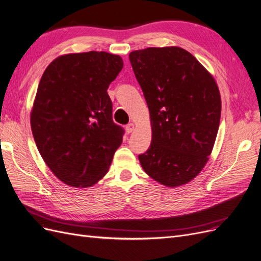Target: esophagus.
<instances>
[{
  "label": "esophagus",
  "mask_w": 261,
  "mask_h": 261,
  "mask_svg": "<svg viewBox=\"0 0 261 261\" xmlns=\"http://www.w3.org/2000/svg\"><path fill=\"white\" fill-rule=\"evenodd\" d=\"M125 129H126L127 134H130L135 129V125L133 123H129L126 125V126H125Z\"/></svg>",
  "instance_id": "obj_1"
}]
</instances>
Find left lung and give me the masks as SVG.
Listing matches in <instances>:
<instances>
[{
	"label": "left lung",
	"instance_id": "left-lung-1",
	"mask_svg": "<svg viewBox=\"0 0 261 261\" xmlns=\"http://www.w3.org/2000/svg\"><path fill=\"white\" fill-rule=\"evenodd\" d=\"M129 61L152 125L150 148L138 156L142 168L165 186L189 183L209 160L220 126L216 82L179 47L136 50Z\"/></svg>",
	"mask_w": 261,
	"mask_h": 261
}]
</instances>
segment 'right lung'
Here are the masks:
<instances>
[{"instance_id": "1", "label": "right lung", "mask_w": 261, "mask_h": 261, "mask_svg": "<svg viewBox=\"0 0 261 261\" xmlns=\"http://www.w3.org/2000/svg\"><path fill=\"white\" fill-rule=\"evenodd\" d=\"M122 68L121 57L89 51L59 57L41 76L31 127L41 158L67 185L98 182L122 143L107 93Z\"/></svg>"}]
</instances>
